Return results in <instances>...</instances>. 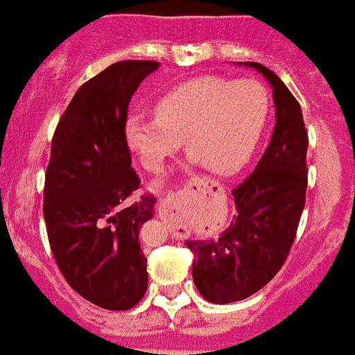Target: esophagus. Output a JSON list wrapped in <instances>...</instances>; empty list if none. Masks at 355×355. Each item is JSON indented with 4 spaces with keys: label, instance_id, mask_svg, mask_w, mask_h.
Segmentation results:
<instances>
[{
    "label": "esophagus",
    "instance_id": "obj_1",
    "mask_svg": "<svg viewBox=\"0 0 355 355\" xmlns=\"http://www.w3.org/2000/svg\"><path fill=\"white\" fill-rule=\"evenodd\" d=\"M158 215L164 218L173 217V207H171V204H169V200H166V198H164V200H160V204H158ZM180 233H187L186 227H182V232Z\"/></svg>",
    "mask_w": 355,
    "mask_h": 355
}]
</instances>
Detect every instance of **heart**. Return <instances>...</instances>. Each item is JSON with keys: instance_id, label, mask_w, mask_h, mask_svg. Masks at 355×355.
<instances>
[{"instance_id": "1", "label": "heart", "mask_w": 355, "mask_h": 355, "mask_svg": "<svg viewBox=\"0 0 355 355\" xmlns=\"http://www.w3.org/2000/svg\"><path fill=\"white\" fill-rule=\"evenodd\" d=\"M268 109L270 96L257 80L189 78L155 100V118L128 116L123 137L149 173L160 171L184 144L191 164L233 175L252 158Z\"/></svg>"}]
</instances>
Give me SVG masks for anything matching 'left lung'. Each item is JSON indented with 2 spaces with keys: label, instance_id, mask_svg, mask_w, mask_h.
Listing matches in <instances>:
<instances>
[{
  "label": "left lung",
  "instance_id": "8db88e82",
  "mask_svg": "<svg viewBox=\"0 0 355 355\" xmlns=\"http://www.w3.org/2000/svg\"><path fill=\"white\" fill-rule=\"evenodd\" d=\"M273 91L275 128L257 168L232 191L233 220L217 239L186 241L193 281L206 301H243L272 281L288 257L304 209L308 135L299 102L277 74L255 62Z\"/></svg>",
  "mask_w": 355,
  "mask_h": 355
}]
</instances>
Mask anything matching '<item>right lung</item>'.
<instances>
[{"mask_svg":"<svg viewBox=\"0 0 355 355\" xmlns=\"http://www.w3.org/2000/svg\"><path fill=\"white\" fill-rule=\"evenodd\" d=\"M158 62L128 60L83 83L58 122L45 173L43 217L65 281L105 310H129L148 290L138 232L155 197L128 204L140 186L123 123L138 85Z\"/></svg>","mask_w":355,"mask_h":355,"instance_id":"obj_1","label":"right lung"}]
</instances>
